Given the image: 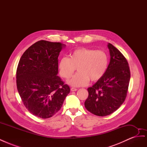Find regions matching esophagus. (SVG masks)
<instances>
[{"instance_id": "34e87169", "label": "esophagus", "mask_w": 147, "mask_h": 147, "mask_svg": "<svg viewBox=\"0 0 147 147\" xmlns=\"http://www.w3.org/2000/svg\"><path fill=\"white\" fill-rule=\"evenodd\" d=\"M70 90L72 91H76L77 90V88H71Z\"/></svg>"}]
</instances>
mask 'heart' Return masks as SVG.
<instances>
[{
	"instance_id": "1",
	"label": "heart",
	"mask_w": 147,
	"mask_h": 147,
	"mask_svg": "<svg viewBox=\"0 0 147 147\" xmlns=\"http://www.w3.org/2000/svg\"><path fill=\"white\" fill-rule=\"evenodd\" d=\"M109 64L107 55L102 50L82 48L70 53L69 57L60 59L58 69L61 76L69 79L77 69L68 83L73 86H86L90 80L96 82L104 76Z\"/></svg>"
}]
</instances>
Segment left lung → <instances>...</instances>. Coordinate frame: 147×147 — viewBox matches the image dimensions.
Returning <instances> with one entry per match:
<instances>
[{
	"mask_svg": "<svg viewBox=\"0 0 147 147\" xmlns=\"http://www.w3.org/2000/svg\"><path fill=\"white\" fill-rule=\"evenodd\" d=\"M110 61L104 75L88 88L84 102L88 111L97 116L112 114L126 99L131 72L126 57L117 48L109 43Z\"/></svg>",
	"mask_w": 147,
	"mask_h": 147,
	"instance_id": "left-lung-1",
	"label": "left lung"
}]
</instances>
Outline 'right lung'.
<instances>
[{
    "mask_svg": "<svg viewBox=\"0 0 147 147\" xmlns=\"http://www.w3.org/2000/svg\"><path fill=\"white\" fill-rule=\"evenodd\" d=\"M61 42L40 40L29 47L16 69V86L22 102L35 117L49 118L61 109L70 87L57 76Z\"/></svg>",
    "mask_w": 147,
    "mask_h": 147,
    "instance_id": "1",
    "label": "right lung"
}]
</instances>
